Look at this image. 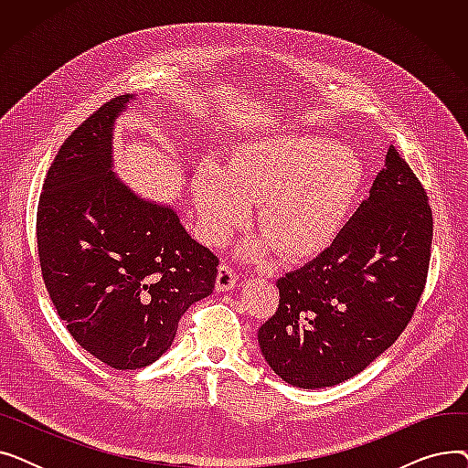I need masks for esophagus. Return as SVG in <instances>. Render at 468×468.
<instances>
[{
	"instance_id": "esophagus-1",
	"label": "esophagus",
	"mask_w": 468,
	"mask_h": 468,
	"mask_svg": "<svg viewBox=\"0 0 468 468\" xmlns=\"http://www.w3.org/2000/svg\"><path fill=\"white\" fill-rule=\"evenodd\" d=\"M235 282H237L235 269H233L231 265H228V263H221V265L218 267L216 290H218V292H229V290H233Z\"/></svg>"
}]
</instances>
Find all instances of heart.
Wrapping results in <instances>:
<instances>
[{
    "instance_id": "1",
    "label": "heart",
    "mask_w": 468,
    "mask_h": 468,
    "mask_svg": "<svg viewBox=\"0 0 468 468\" xmlns=\"http://www.w3.org/2000/svg\"><path fill=\"white\" fill-rule=\"evenodd\" d=\"M364 180L358 155L321 134H275L242 144L229 165L210 161L197 172L191 195L201 237L226 240L244 226L260 199L265 228L239 252L260 258L282 249L288 260L323 254L346 228Z\"/></svg>"
}]
</instances>
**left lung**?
<instances>
[{
    "instance_id": "left-lung-1",
    "label": "left lung",
    "mask_w": 468,
    "mask_h": 468,
    "mask_svg": "<svg viewBox=\"0 0 468 468\" xmlns=\"http://www.w3.org/2000/svg\"><path fill=\"white\" fill-rule=\"evenodd\" d=\"M431 244L425 189L388 145L370 197L332 247L277 281L279 309L258 330L265 362L300 388L360 374L408 326L425 288Z\"/></svg>"
}]
</instances>
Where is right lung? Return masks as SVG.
Returning <instances> with one entry per match:
<instances>
[{"instance_id": "right-lung-1", "label": "right lung", "mask_w": 468, "mask_h": 468, "mask_svg": "<svg viewBox=\"0 0 468 468\" xmlns=\"http://www.w3.org/2000/svg\"><path fill=\"white\" fill-rule=\"evenodd\" d=\"M134 101L113 98L71 133L37 207L48 296L71 337L115 370L163 356L180 316L210 296L218 275V258L175 207L145 199L113 172L115 122Z\"/></svg>"}]
</instances>
